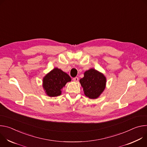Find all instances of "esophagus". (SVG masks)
<instances>
[{
  "label": "esophagus",
  "mask_w": 147,
  "mask_h": 147,
  "mask_svg": "<svg viewBox=\"0 0 147 147\" xmlns=\"http://www.w3.org/2000/svg\"><path fill=\"white\" fill-rule=\"evenodd\" d=\"M73 80H74V81H75V82H78L79 78L78 77H75V78H73Z\"/></svg>",
  "instance_id": "esophagus-1"
}]
</instances>
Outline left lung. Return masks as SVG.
Returning <instances> with one entry per match:
<instances>
[{"label": "left lung", "mask_w": 147, "mask_h": 147, "mask_svg": "<svg viewBox=\"0 0 147 147\" xmlns=\"http://www.w3.org/2000/svg\"><path fill=\"white\" fill-rule=\"evenodd\" d=\"M79 82L83 87L84 93L90 99H96L105 89L106 79L102 73L90 69L84 73V77Z\"/></svg>", "instance_id": "left-lung-1"}]
</instances>
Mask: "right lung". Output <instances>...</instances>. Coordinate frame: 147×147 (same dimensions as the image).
Wrapping results in <instances>:
<instances>
[{
  "label": "right lung",
  "instance_id": "right-lung-1",
  "mask_svg": "<svg viewBox=\"0 0 147 147\" xmlns=\"http://www.w3.org/2000/svg\"><path fill=\"white\" fill-rule=\"evenodd\" d=\"M71 80L70 76L60 69L54 68L43 79V88L47 94L50 97L61 94V89Z\"/></svg>",
  "mask_w": 147,
  "mask_h": 147
}]
</instances>
